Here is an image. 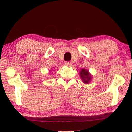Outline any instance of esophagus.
<instances>
[{"instance_id":"obj_1","label":"esophagus","mask_w":132,"mask_h":132,"mask_svg":"<svg viewBox=\"0 0 132 132\" xmlns=\"http://www.w3.org/2000/svg\"><path fill=\"white\" fill-rule=\"evenodd\" d=\"M65 64L67 66H71V62H69V61H66V62H65Z\"/></svg>"}]
</instances>
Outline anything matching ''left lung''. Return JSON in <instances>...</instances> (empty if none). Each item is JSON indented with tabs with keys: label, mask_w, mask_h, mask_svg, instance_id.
I'll return each instance as SVG.
<instances>
[{
	"label": "left lung",
	"mask_w": 132,
	"mask_h": 132,
	"mask_svg": "<svg viewBox=\"0 0 132 132\" xmlns=\"http://www.w3.org/2000/svg\"><path fill=\"white\" fill-rule=\"evenodd\" d=\"M80 75L82 80L85 84H88L90 82V80H91V76L89 73V72H88V70L83 68L80 71Z\"/></svg>",
	"instance_id": "obj_1"
}]
</instances>
